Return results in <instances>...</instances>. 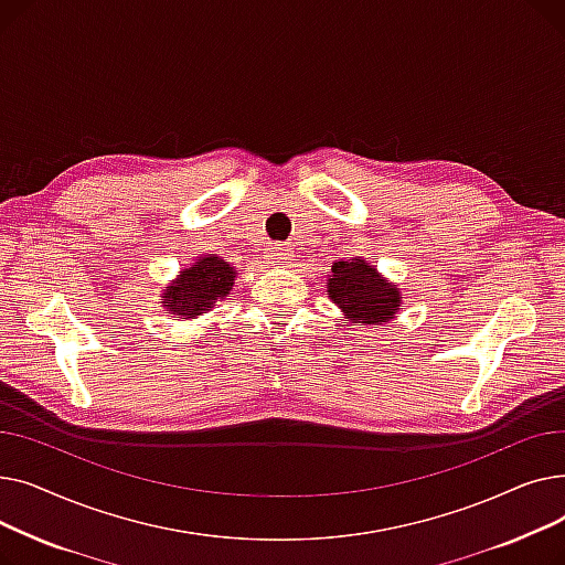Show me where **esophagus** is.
Wrapping results in <instances>:
<instances>
[{"label": "esophagus", "mask_w": 565, "mask_h": 565, "mask_svg": "<svg viewBox=\"0 0 565 565\" xmlns=\"http://www.w3.org/2000/svg\"><path fill=\"white\" fill-rule=\"evenodd\" d=\"M265 254H267V260H270L273 265H286V263H290V256H292L286 247H270Z\"/></svg>", "instance_id": "34e87169"}]
</instances>
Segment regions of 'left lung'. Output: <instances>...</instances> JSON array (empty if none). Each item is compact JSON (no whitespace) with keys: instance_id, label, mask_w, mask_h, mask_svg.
<instances>
[{"instance_id":"obj_1","label":"left lung","mask_w":565,"mask_h":565,"mask_svg":"<svg viewBox=\"0 0 565 565\" xmlns=\"http://www.w3.org/2000/svg\"><path fill=\"white\" fill-rule=\"evenodd\" d=\"M328 298L350 322L387 324L396 318L403 298L401 288L384 279L366 258L337 260L328 275Z\"/></svg>"}]
</instances>
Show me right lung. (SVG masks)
<instances>
[{"instance_id":"right-lung-1","label":"right lung","mask_w":565,"mask_h":565,"mask_svg":"<svg viewBox=\"0 0 565 565\" xmlns=\"http://www.w3.org/2000/svg\"><path fill=\"white\" fill-rule=\"evenodd\" d=\"M237 270L217 254H201L192 265L183 267L171 284L160 292L162 307L173 318H196L213 311L226 300L235 284Z\"/></svg>"}]
</instances>
